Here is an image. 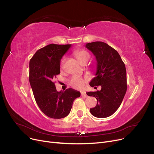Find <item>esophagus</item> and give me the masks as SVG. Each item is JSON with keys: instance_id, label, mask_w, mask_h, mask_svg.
<instances>
[{"instance_id": "obj_1", "label": "esophagus", "mask_w": 154, "mask_h": 154, "mask_svg": "<svg viewBox=\"0 0 154 154\" xmlns=\"http://www.w3.org/2000/svg\"><path fill=\"white\" fill-rule=\"evenodd\" d=\"M81 96L82 97H88V96L87 95V94H86V92L85 91H82L81 92Z\"/></svg>"}]
</instances>
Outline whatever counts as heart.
<instances>
[{"instance_id":"b5f03b06","label":"heart","mask_w":154,"mask_h":154,"mask_svg":"<svg viewBox=\"0 0 154 154\" xmlns=\"http://www.w3.org/2000/svg\"><path fill=\"white\" fill-rule=\"evenodd\" d=\"M74 55L82 63H84L87 61H89V60L90 58L89 53L84 49H79V50H75L74 51ZM65 61H66V57L63 56L61 59L60 64V66L61 69L63 68ZM86 81H87L86 78H83L82 77H80L78 75H74L70 79V84L75 89H82L84 87Z\"/></svg>"}]
</instances>
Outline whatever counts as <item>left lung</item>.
<instances>
[{
	"label": "left lung",
	"instance_id": "left-lung-1",
	"mask_svg": "<svg viewBox=\"0 0 154 154\" xmlns=\"http://www.w3.org/2000/svg\"><path fill=\"white\" fill-rule=\"evenodd\" d=\"M85 47L93 53L97 61L96 77L89 85L101 86L100 91L86 92L88 96L96 97L97 101L90 112L96 118L109 117L119 108L126 92L125 65L118 51L104 42L88 43Z\"/></svg>",
	"mask_w": 154,
	"mask_h": 154
}]
</instances>
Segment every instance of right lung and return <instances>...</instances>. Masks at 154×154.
Here are the masks:
<instances>
[{
  "label": "right lung",
  "mask_w": 154,
  "mask_h": 154,
  "mask_svg": "<svg viewBox=\"0 0 154 154\" xmlns=\"http://www.w3.org/2000/svg\"><path fill=\"white\" fill-rule=\"evenodd\" d=\"M71 45L50 44L38 50L29 62V80L35 101L45 115L54 119L67 116L81 92L69 88L58 92L53 80L60 73V60Z\"/></svg>",
  "instance_id": "obj_1"
}]
</instances>
